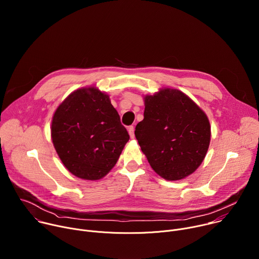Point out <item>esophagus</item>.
I'll return each instance as SVG.
<instances>
[{"label": "esophagus", "mask_w": 259, "mask_h": 259, "mask_svg": "<svg viewBox=\"0 0 259 259\" xmlns=\"http://www.w3.org/2000/svg\"><path fill=\"white\" fill-rule=\"evenodd\" d=\"M128 132L131 138H134V127L133 126H129L128 127Z\"/></svg>", "instance_id": "34e87169"}]
</instances>
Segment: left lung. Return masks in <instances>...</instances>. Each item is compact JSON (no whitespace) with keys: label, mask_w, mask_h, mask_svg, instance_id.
<instances>
[{"label":"left lung","mask_w":259,"mask_h":259,"mask_svg":"<svg viewBox=\"0 0 259 259\" xmlns=\"http://www.w3.org/2000/svg\"><path fill=\"white\" fill-rule=\"evenodd\" d=\"M144 106L135 137L151 167L166 180L194 173L210 144L206 114L188 95L171 88L145 95Z\"/></svg>","instance_id":"8db88e82"}]
</instances>
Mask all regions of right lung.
I'll list each match as a JSON object with an SVG mask.
<instances>
[{"instance_id":"obj_1","label":"right lung","mask_w":259,"mask_h":259,"mask_svg":"<svg viewBox=\"0 0 259 259\" xmlns=\"http://www.w3.org/2000/svg\"><path fill=\"white\" fill-rule=\"evenodd\" d=\"M51 137L65 168L86 180L112 170L130 138L109 96L95 87L73 91L59 104Z\"/></svg>"}]
</instances>
